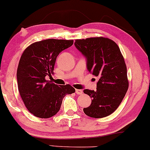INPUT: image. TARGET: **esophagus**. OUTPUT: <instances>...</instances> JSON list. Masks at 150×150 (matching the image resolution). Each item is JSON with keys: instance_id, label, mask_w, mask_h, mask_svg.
<instances>
[{"instance_id": "1", "label": "esophagus", "mask_w": 150, "mask_h": 150, "mask_svg": "<svg viewBox=\"0 0 150 150\" xmlns=\"http://www.w3.org/2000/svg\"><path fill=\"white\" fill-rule=\"evenodd\" d=\"M76 95H82L83 94V90L82 89H76Z\"/></svg>"}]
</instances>
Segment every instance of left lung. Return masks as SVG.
<instances>
[{"label":"left lung","mask_w":150,"mask_h":150,"mask_svg":"<svg viewBox=\"0 0 150 150\" xmlns=\"http://www.w3.org/2000/svg\"><path fill=\"white\" fill-rule=\"evenodd\" d=\"M76 47L86 58L89 73L99 78L95 91L84 89L92 98L86 115L104 118L118 108L129 88L127 69L118 45L103 37L76 40Z\"/></svg>","instance_id":"8db88e82"}]
</instances>
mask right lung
I'll list each match as a JSON object with an SVG mask.
<instances>
[{
	"mask_svg": "<svg viewBox=\"0 0 150 150\" xmlns=\"http://www.w3.org/2000/svg\"><path fill=\"white\" fill-rule=\"evenodd\" d=\"M73 43V40L47 39L32 43L23 52L16 74L18 89L26 108L35 116H53L64 97L75 92L70 84L58 86L46 79L53 73L60 52Z\"/></svg>",
	"mask_w": 150,
	"mask_h": 150,
	"instance_id": "right-lung-1",
	"label": "right lung"
}]
</instances>
